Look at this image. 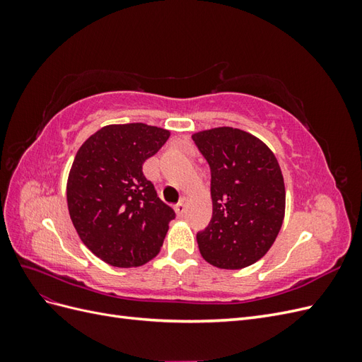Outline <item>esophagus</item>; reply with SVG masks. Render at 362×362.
<instances>
[{
	"mask_svg": "<svg viewBox=\"0 0 362 362\" xmlns=\"http://www.w3.org/2000/svg\"><path fill=\"white\" fill-rule=\"evenodd\" d=\"M175 211L180 217H182L185 214V199H181L177 205H175Z\"/></svg>",
	"mask_w": 362,
	"mask_h": 362,
	"instance_id": "1",
	"label": "esophagus"
}]
</instances>
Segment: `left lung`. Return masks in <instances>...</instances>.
Segmentation results:
<instances>
[{"instance_id":"8db88e82","label":"left lung","mask_w":362,"mask_h":362,"mask_svg":"<svg viewBox=\"0 0 362 362\" xmlns=\"http://www.w3.org/2000/svg\"><path fill=\"white\" fill-rule=\"evenodd\" d=\"M192 139L211 173L213 216L196 234L201 255L221 269L254 264L275 242L286 211L278 160L259 139L231 127Z\"/></svg>"}]
</instances>
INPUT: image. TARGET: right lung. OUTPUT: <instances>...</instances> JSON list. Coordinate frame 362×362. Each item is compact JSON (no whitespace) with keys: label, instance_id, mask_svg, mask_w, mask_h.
<instances>
[{"label":"right lung","instance_id":"right-lung-1","mask_svg":"<svg viewBox=\"0 0 362 362\" xmlns=\"http://www.w3.org/2000/svg\"><path fill=\"white\" fill-rule=\"evenodd\" d=\"M168 129L108 125L78 149L68 180V206L83 243L115 267L154 258L175 218L144 175V163L166 144Z\"/></svg>","mask_w":362,"mask_h":362}]
</instances>
